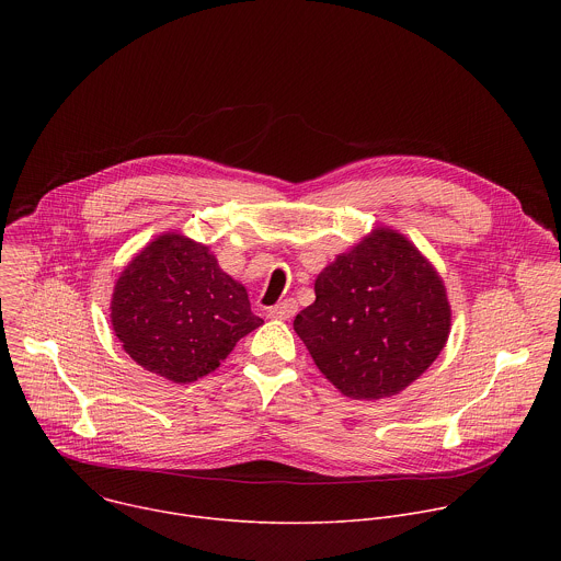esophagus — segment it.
Listing matches in <instances>:
<instances>
[{
  "instance_id": "1",
  "label": "esophagus",
  "mask_w": 561,
  "mask_h": 561,
  "mask_svg": "<svg viewBox=\"0 0 561 561\" xmlns=\"http://www.w3.org/2000/svg\"><path fill=\"white\" fill-rule=\"evenodd\" d=\"M295 312H297L295 299H284V301L275 304L273 308H268V317H273V319H290Z\"/></svg>"
}]
</instances>
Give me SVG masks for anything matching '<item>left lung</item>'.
<instances>
[{"label":"left lung","mask_w":561,"mask_h":561,"mask_svg":"<svg viewBox=\"0 0 561 561\" xmlns=\"http://www.w3.org/2000/svg\"><path fill=\"white\" fill-rule=\"evenodd\" d=\"M322 375L351 399L402 392L450 335V304L435 266L407 234L377 226L314 279L293 322Z\"/></svg>","instance_id":"obj_1"}]
</instances>
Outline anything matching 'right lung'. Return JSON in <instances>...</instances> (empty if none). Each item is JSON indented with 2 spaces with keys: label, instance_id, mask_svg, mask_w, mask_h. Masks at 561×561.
<instances>
[{
  "label": "right lung",
  "instance_id": "add662e5",
  "mask_svg": "<svg viewBox=\"0 0 561 561\" xmlns=\"http://www.w3.org/2000/svg\"><path fill=\"white\" fill-rule=\"evenodd\" d=\"M111 324L144 370L191 383L213 373L264 319L253 314L244 284L219 268L210 247L167 230L119 273Z\"/></svg>",
  "mask_w": 561,
  "mask_h": 561
}]
</instances>
